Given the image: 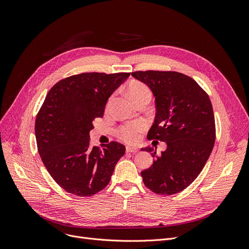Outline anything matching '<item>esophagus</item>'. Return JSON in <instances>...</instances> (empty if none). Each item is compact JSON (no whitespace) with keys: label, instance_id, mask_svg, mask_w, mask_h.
<instances>
[{"label":"esophagus","instance_id":"obj_1","mask_svg":"<svg viewBox=\"0 0 249 249\" xmlns=\"http://www.w3.org/2000/svg\"><path fill=\"white\" fill-rule=\"evenodd\" d=\"M126 151L127 152H131V153H136L138 152V148L135 146H127L126 147Z\"/></svg>","mask_w":249,"mask_h":249}]
</instances>
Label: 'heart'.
<instances>
[{
  "label": "heart",
  "instance_id": "b5f03b06",
  "mask_svg": "<svg viewBox=\"0 0 249 249\" xmlns=\"http://www.w3.org/2000/svg\"><path fill=\"white\" fill-rule=\"evenodd\" d=\"M129 93L133 100H136L142 96H151V91L149 88L140 82H132L129 85ZM144 129V124L142 122H133L128 123L124 126H121L118 135L127 142H136L139 139L140 133Z\"/></svg>",
  "mask_w": 249,
  "mask_h": 249
}]
</instances>
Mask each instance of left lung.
<instances>
[{
    "mask_svg": "<svg viewBox=\"0 0 249 249\" xmlns=\"http://www.w3.org/2000/svg\"><path fill=\"white\" fill-rule=\"evenodd\" d=\"M155 97V118L147 138L166 142V149L150 152L152 165L141 172L144 185L159 195H174L188 188L202 172L216 138L213 107L206 91L192 77L177 71H146L131 73Z\"/></svg>",
    "mask_w": 249,
    "mask_h": 249,
    "instance_id": "obj_1",
    "label": "left lung"
}]
</instances>
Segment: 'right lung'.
<instances>
[{
    "instance_id": "obj_1",
    "label": "right lung",
    "mask_w": 249,
    "mask_h": 249,
    "mask_svg": "<svg viewBox=\"0 0 249 249\" xmlns=\"http://www.w3.org/2000/svg\"><path fill=\"white\" fill-rule=\"evenodd\" d=\"M129 72H84L50 89L35 121L39 155L49 175L67 192L89 197L106 188L125 146L112 141L89 145L93 121L102 118L114 90Z\"/></svg>"
}]
</instances>
